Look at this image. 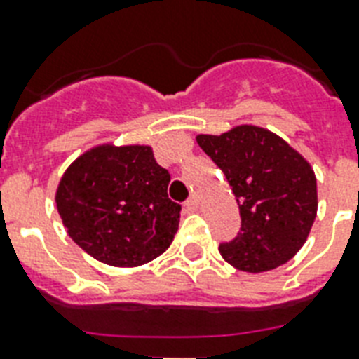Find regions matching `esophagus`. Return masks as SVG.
I'll list each match as a JSON object with an SVG mask.
<instances>
[{
    "label": "esophagus",
    "mask_w": 359,
    "mask_h": 359,
    "mask_svg": "<svg viewBox=\"0 0 359 359\" xmlns=\"http://www.w3.org/2000/svg\"><path fill=\"white\" fill-rule=\"evenodd\" d=\"M184 208L188 210V212H197V210H199V199H197V197H189V199L186 201Z\"/></svg>",
    "instance_id": "1"
}]
</instances>
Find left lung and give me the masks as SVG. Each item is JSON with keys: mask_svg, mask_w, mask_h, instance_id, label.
Instances as JSON below:
<instances>
[{"mask_svg": "<svg viewBox=\"0 0 359 359\" xmlns=\"http://www.w3.org/2000/svg\"><path fill=\"white\" fill-rule=\"evenodd\" d=\"M197 144L225 173L240 205L241 232L219 252L236 269L264 273L301 250L317 215V180L310 162L278 134L238 125L197 134Z\"/></svg>", "mask_w": 359, "mask_h": 359, "instance_id": "left-lung-1", "label": "left lung"}]
</instances>
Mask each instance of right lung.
I'll use <instances>...</instances> for the list:
<instances>
[{"label": "right lung", "mask_w": 359, "mask_h": 359, "mask_svg": "<svg viewBox=\"0 0 359 359\" xmlns=\"http://www.w3.org/2000/svg\"><path fill=\"white\" fill-rule=\"evenodd\" d=\"M170 180L151 145L101 144L68 165L55 203L84 252L114 267H138L165 252L179 230Z\"/></svg>", "instance_id": "add662e5"}]
</instances>
